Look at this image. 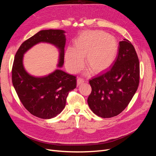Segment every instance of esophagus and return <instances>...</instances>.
Wrapping results in <instances>:
<instances>
[{"label":"esophagus","mask_w":156,"mask_h":156,"mask_svg":"<svg viewBox=\"0 0 156 156\" xmlns=\"http://www.w3.org/2000/svg\"><path fill=\"white\" fill-rule=\"evenodd\" d=\"M84 82V80L82 78H77V85H80V84H83V83Z\"/></svg>","instance_id":"esophagus-1"}]
</instances>
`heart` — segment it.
<instances>
[{
    "label": "heart",
    "instance_id": "1",
    "mask_svg": "<svg viewBox=\"0 0 156 156\" xmlns=\"http://www.w3.org/2000/svg\"><path fill=\"white\" fill-rule=\"evenodd\" d=\"M119 43L115 36L101 30L86 31L75 40L73 48L65 53L66 66L72 73L86 64L94 73H101L114 64L119 54Z\"/></svg>",
    "mask_w": 156,
    "mask_h": 156
}]
</instances>
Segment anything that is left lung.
Returning a JSON list of instances; mask_svg holds the SVG:
<instances>
[{
	"mask_svg": "<svg viewBox=\"0 0 156 156\" xmlns=\"http://www.w3.org/2000/svg\"><path fill=\"white\" fill-rule=\"evenodd\" d=\"M139 61L133 45L126 39L119 42L115 62L107 72L90 80L88 104L103 119L117 116L128 105L139 83Z\"/></svg>",
	"mask_w": 156,
	"mask_h": 156,
	"instance_id": "8db88e82",
	"label": "left lung"
}]
</instances>
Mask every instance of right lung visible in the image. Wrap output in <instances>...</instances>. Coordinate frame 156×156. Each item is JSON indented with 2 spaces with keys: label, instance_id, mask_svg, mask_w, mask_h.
Instances as JSON below:
<instances>
[{
  "label": "right lung",
  "instance_id": "1",
  "mask_svg": "<svg viewBox=\"0 0 156 156\" xmlns=\"http://www.w3.org/2000/svg\"><path fill=\"white\" fill-rule=\"evenodd\" d=\"M65 33L63 30H40L23 42L14 58L12 76L13 87L26 109L40 119H50L62 111L69 92L76 87V77L59 69L45 76H33L25 69L23 56L37 44H50L58 49L57 66L62 68L66 40Z\"/></svg>",
  "mask_w": 156,
  "mask_h": 156
}]
</instances>
